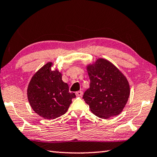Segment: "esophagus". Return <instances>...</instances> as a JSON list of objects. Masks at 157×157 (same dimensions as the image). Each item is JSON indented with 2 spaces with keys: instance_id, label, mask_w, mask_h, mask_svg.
<instances>
[{
  "instance_id": "34e87169",
  "label": "esophagus",
  "mask_w": 157,
  "mask_h": 157,
  "mask_svg": "<svg viewBox=\"0 0 157 157\" xmlns=\"http://www.w3.org/2000/svg\"><path fill=\"white\" fill-rule=\"evenodd\" d=\"M75 94H76L77 97H82V94H83V92L81 91V90L78 91V92H76V93H75Z\"/></svg>"
}]
</instances>
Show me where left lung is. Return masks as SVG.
I'll list each match as a JSON object with an SVG mask.
<instances>
[{
  "label": "left lung",
  "mask_w": 157,
  "mask_h": 157,
  "mask_svg": "<svg viewBox=\"0 0 157 157\" xmlns=\"http://www.w3.org/2000/svg\"><path fill=\"white\" fill-rule=\"evenodd\" d=\"M90 88L83 99L91 112L101 118L120 114L130 94V87L125 76L117 67L103 58H99L87 67Z\"/></svg>",
  "instance_id": "1"
}]
</instances>
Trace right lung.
Returning <instances> with one entry per match:
<instances>
[{
    "label": "right lung",
    "mask_w": 157,
    "mask_h": 157,
    "mask_svg": "<svg viewBox=\"0 0 157 157\" xmlns=\"http://www.w3.org/2000/svg\"><path fill=\"white\" fill-rule=\"evenodd\" d=\"M52 65V63H48L41 67L33 76L27 90L33 109L48 120L64 114L75 97V93H69V86L62 80L61 73L51 70Z\"/></svg>",
    "instance_id": "add662e5"
}]
</instances>
